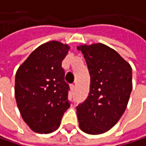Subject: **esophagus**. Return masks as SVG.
Returning <instances> with one entry per match:
<instances>
[{
	"instance_id": "34e87169",
	"label": "esophagus",
	"mask_w": 146,
	"mask_h": 146,
	"mask_svg": "<svg viewBox=\"0 0 146 146\" xmlns=\"http://www.w3.org/2000/svg\"><path fill=\"white\" fill-rule=\"evenodd\" d=\"M70 89H71L72 92H73V91L75 90V85H74V84H71V85H70Z\"/></svg>"
}]
</instances>
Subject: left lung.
<instances>
[{"instance_id":"left-lung-1","label":"left lung","mask_w":146,"mask_h":146,"mask_svg":"<svg viewBox=\"0 0 146 146\" xmlns=\"http://www.w3.org/2000/svg\"><path fill=\"white\" fill-rule=\"evenodd\" d=\"M90 75V93L78 105L82 131L100 134L111 129L123 116L132 91V68L113 49L98 43L80 45Z\"/></svg>"}]
</instances>
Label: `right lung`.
<instances>
[{"mask_svg": "<svg viewBox=\"0 0 146 146\" xmlns=\"http://www.w3.org/2000/svg\"><path fill=\"white\" fill-rule=\"evenodd\" d=\"M69 47L50 41L35 50L15 77V97L23 119L40 133L56 130L70 107L69 85L62 62Z\"/></svg>", "mask_w": 146, "mask_h": 146, "instance_id": "1", "label": "right lung"}]
</instances>
